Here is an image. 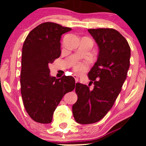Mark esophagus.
<instances>
[{"mask_svg": "<svg viewBox=\"0 0 146 146\" xmlns=\"http://www.w3.org/2000/svg\"><path fill=\"white\" fill-rule=\"evenodd\" d=\"M73 77L74 78V79H75V81H76V82H78V80H79V78L76 75H74V76H73Z\"/></svg>", "mask_w": 146, "mask_h": 146, "instance_id": "34e87169", "label": "esophagus"}]
</instances>
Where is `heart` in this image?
<instances>
[{"instance_id":"heart-1","label":"heart","mask_w":146,"mask_h":146,"mask_svg":"<svg viewBox=\"0 0 146 146\" xmlns=\"http://www.w3.org/2000/svg\"><path fill=\"white\" fill-rule=\"evenodd\" d=\"M88 70V63L86 62L76 61L73 63V70L78 74H82Z\"/></svg>"}]
</instances>
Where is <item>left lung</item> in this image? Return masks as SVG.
<instances>
[{
  "mask_svg": "<svg viewBox=\"0 0 146 146\" xmlns=\"http://www.w3.org/2000/svg\"><path fill=\"white\" fill-rule=\"evenodd\" d=\"M99 48L96 62L88 73L92 90L77 83V102L72 106L76 122L89 124L102 119L113 106L126 79L130 47L126 39L113 29H88Z\"/></svg>",
  "mask_w": 146,
  "mask_h": 146,
  "instance_id": "8db88e82",
  "label": "left lung"
}]
</instances>
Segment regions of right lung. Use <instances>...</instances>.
<instances>
[{
  "instance_id": "right-lung-1",
  "label": "right lung",
  "mask_w": 146,
  "mask_h": 146,
  "mask_svg": "<svg viewBox=\"0 0 146 146\" xmlns=\"http://www.w3.org/2000/svg\"><path fill=\"white\" fill-rule=\"evenodd\" d=\"M71 30L48 22L32 30L24 42L21 95L26 111L36 122L50 123L62 97L75 88L72 76L56 79L50 75L48 67L60 56L61 36Z\"/></svg>"
}]
</instances>
